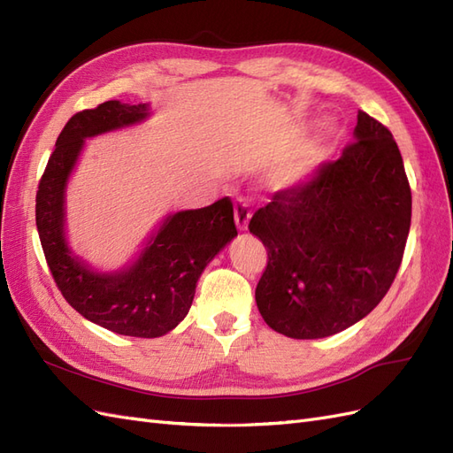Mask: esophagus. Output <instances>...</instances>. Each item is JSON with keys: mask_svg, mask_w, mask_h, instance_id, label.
I'll list each match as a JSON object with an SVG mask.
<instances>
[{"mask_svg": "<svg viewBox=\"0 0 453 453\" xmlns=\"http://www.w3.org/2000/svg\"><path fill=\"white\" fill-rule=\"evenodd\" d=\"M234 214H235V224L241 231H247L249 229V222L252 218V211H250V204L244 197H237L235 199V206H234Z\"/></svg>", "mask_w": 453, "mask_h": 453, "instance_id": "1", "label": "esophagus"}]
</instances>
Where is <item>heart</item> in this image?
<instances>
[{"instance_id":"1","label":"heart","mask_w":453,"mask_h":453,"mask_svg":"<svg viewBox=\"0 0 453 453\" xmlns=\"http://www.w3.org/2000/svg\"><path fill=\"white\" fill-rule=\"evenodd\" d=\"M332 150V134L322 133L309 140L307 144L302 146V150L296 153V157L284 166V169L277 176V184L282 188H292L307 182L320 166L328 159Z\"/></svg>"}]
</instances>
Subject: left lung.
<instances>
[{"label":"left lung","mask_w":453,"mask_h":453,"mask_svg":"<svg viewBox=\"0 0 453 453\" xmlns=\"http://www.w3.org/2000/svg\"><path fill=\"white\" fill-rule=\"evenodd\" d=\"M353 134L338 161L277 191L249 224L267 249L257 309L294 340L326 338L365 319L403 262L411 219L403 155L366 111Z\"/></svg>","instance_id":"obj_1"}]
</instances>
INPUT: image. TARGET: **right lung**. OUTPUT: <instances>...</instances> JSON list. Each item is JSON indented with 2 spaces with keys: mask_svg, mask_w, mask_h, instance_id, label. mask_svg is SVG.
Instances as JSON below:
<instances>
[{
  "mask_svg": "<svg viewBox=\"0 0 453 453\" xmlns=\"http://www.w3.org/2000/svg\"><path fill=\"white\" fill-rule=\"evenodd\" d=\"M148 115V104L119 100L75 113L57 138L35 196L37 234L64 300L95 325L134 338H159L176 328L189 311L203 269L237 235L234 203L224 197L166 216L138 260L118 273H96L72 254L64 235V193L83 140Z\"/></svg>",
  "mask_w": 453,
  "mask_h": 453,
  "instance_id": "right-lung-1",
  "label": "right lung"
}]
</instances>
